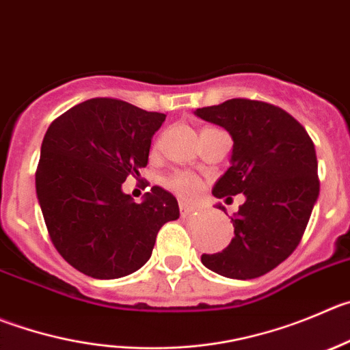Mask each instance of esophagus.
I'll return each instance as SVG.
<instances>
[{
    "label": "esophagus",
    "mask_w": 350,
    "mask_h": 350,
    "mask_svg": "<svg viewBox=\"0 0 350 350\" xmlns=\"http://www.w3.org/2000/svg\"><path fill=\"white\" fill-rule=\"evenodd\" d=\"M179 211H181V215H188L191 214L193 207H191L190 204H186L185 200H179Z\"/></svg>",
    "instance_id": "1"
}]
</instances>
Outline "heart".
Wrapping results in <instances>:
<instances>
[{"label":"heart","instance_id":"heart-1","mask_svg":"<svg viewBox=\"0 0 350 350\" xmlns=\"http://www.w3.org/2000/svg\"><path fill=\"white\" fill-rule=\"evenodd\" d=\"M169 186L176 193H179L185 198H191L198 193L200 190V181L195 178L193 174H188V172H179V174L172 176L169 179Z\"/></svg>","mask_w":350,"mask_h":350}]
</instances>
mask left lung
I'll return each mask as SVG.
<instances>
[{"instance_id":"1","label":"left lung","mask_w":350,"mask_h":350,"mask_svg":"<svg viewBox=\"0 0 350 350\" xmlns=\"http://www.w3.org/2000/svg\"><path fill=\"white\" fill-rule=\"evenodd\" d=\"M195 116L224 127L233 139L230 167L212 195H245L231 217L233 240L223 252L204 254L202 264L226 278H259L297 249L318 202L314 143L290 113L264 101L233 98Z\"/></svg>"}]
</instances>
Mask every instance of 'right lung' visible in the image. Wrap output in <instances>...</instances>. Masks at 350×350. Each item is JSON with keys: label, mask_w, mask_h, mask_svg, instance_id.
Masks as SVG:
<instances>
[{"label": "right lung", "mask_w": 350, "mask_h": 350, "mask_svg": "<svg viewBox=\"0 0 350 350\" xmlns=\"http://www.w3.org/2000/svg\"><path fill=\"white\" fill-rule=\"evenodd\" d=\"M164 113L127 101L93 98L48 127L41 145L36 195L55 249L81 273L116 280L145 266L178 200L160 186L142 204L122 191L127 176L148 164Z\"/></svg>", "instance_id": "right-lung-1"}]
</instances>
